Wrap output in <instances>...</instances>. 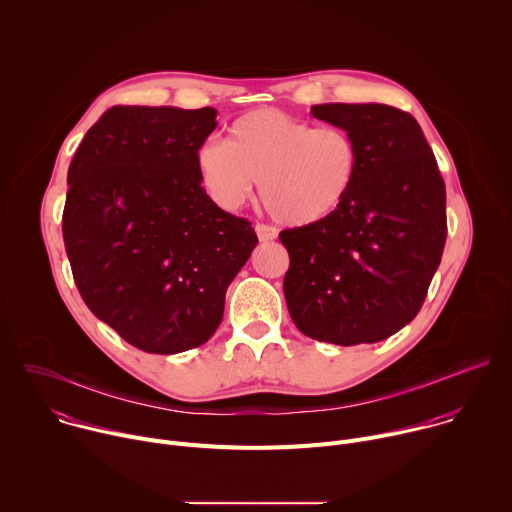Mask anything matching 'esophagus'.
<instances>
[{"instance_id": "obj_1", "label": "esophagus", "mask_w": 512, "mask_h": 512, "mask_svg": "<svg viewBox=\"0 0 512 512\" xmlns=\"http://www.w3.org/2000/svg\"><path fill=\"white\" fill-rule=\"evenodd\" d=\"M255 233H257V237H259V241H263V243L273 241V239L277 237V231H275L273 227H269V225H263V223H257V225H255Z\"/></svg>"}]
</instances>
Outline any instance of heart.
<instances>
[{
	"label": "heart",
	"mask_w": 512,
	"mask_h": 512,
	"mask_svg": "<svg viewBox=\"0 0 512 512\" xmlns=\"http://www.w3.org/2000/svg\"><path fill=\"white\" fill-rule=\"evenodd\" d=\"M358 168V143L346 129L271 107L237 117L225 143L196 150L198 178L218 206H241L261 182L265 208L287 227L328 221L348 200Z\"/></svg>",
	"instance_id": "obj_1"
}]
</instances>
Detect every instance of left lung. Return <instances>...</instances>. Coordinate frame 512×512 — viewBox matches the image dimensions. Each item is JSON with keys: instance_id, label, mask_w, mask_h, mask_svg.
I'll return each mask as SVG.
<instances>
[{"instance_id": "8db88e82", "label": "left lung", "mask_w": 512, "mask_h": 512, "mask_svg": "<svg viewBox=\"0 0 512 512\" xmlns=\"http://www.w3.org/2000/svg\"><path fill=\"white\" fill-rule=\"evenodd\" d=\"M312 113L358 143L356 184L328 221L279 233L298 330L338 346L373 344L407 326L440 267L446 184L413 115L381 103H326Z\"/></svg>"}]
</instances>
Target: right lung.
Segmentation results:
<instances>
[{"label":"right lung","instance_id":"1","mask_svg":"<svg viewBox=\"0 0 512 512\" xmlns=\"http://www.w3.org/2000/svg\"><path fill=\"white\" fill-rule=\"evenodd\" d=\"M216 109L111 107L68 168L62 237L89 310L152 354L204 344L255 249L247 218L200 186L196 150Z\"/></svg>","mask_w":512,"mask_h":512}]
</instances>
